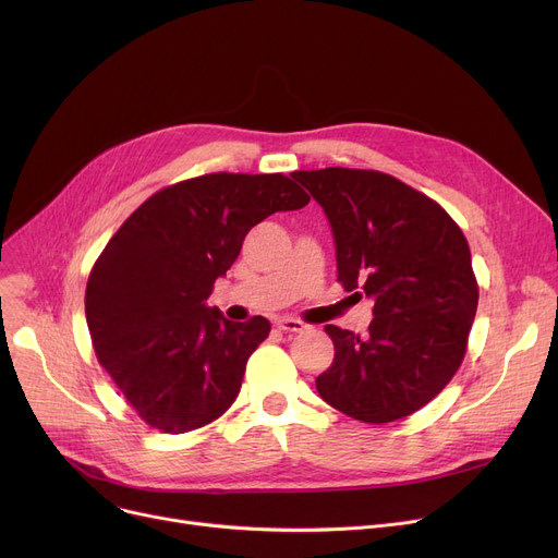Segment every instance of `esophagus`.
Listing matches in <instances>:
<instances>
[{
  "instance_id": "obj_1",
  "label": "esophagus",
  "mask_w": 558,
  "mask_h": 558,
  "mask_svg": "<svg viewBox=\"0 0 558 558\" xmlns=\"http://www.w3.org/2000/svg\"><path fill=\"white\" fill-rule=\"evenodd\" d=\"M277 329L290 331V333H302L308 327L302 320H298V317H281V320H277Z\"/></svg>"
}]
</instances>
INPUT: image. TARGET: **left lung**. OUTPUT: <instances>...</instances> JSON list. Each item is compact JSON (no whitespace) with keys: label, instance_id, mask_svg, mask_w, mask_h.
<instances>
[{"label":"left lung","instance_id":"1","mask_svg":"<svg viewBox=\"0 0 558 558\" xmlns=\"http://www.w3.org/2000/svg\"><path fill=\"white\" fill-rule=\"evenodd\" d=\"M293 177L331 222L338 283L375 300L365 336L325 327L336 354L315 388L354 420H402L429 404L463 363L480 302L465 235L438 202L386 172Z\"/></svg>","mask_w":558,"mask_h":558}]
</instances>
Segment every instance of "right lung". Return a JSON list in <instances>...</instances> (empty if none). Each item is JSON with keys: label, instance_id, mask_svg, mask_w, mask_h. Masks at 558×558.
Listing matches in <instances>:
<instances>
[{"label": "right lung", "instance_id": "obj_1", "mask_svg": "<svg viewBox=\"0 0 558 558\" xmlns=\"http://www.w3.org/2000/svg\"><path fill=\"white\" fill-rule=\"evenodd\" d=\"M308 199L281 172L202 174L147 197L106 243L86 286L88 331L149 427L185 434L233 404L270 323H231L206 300L252 227Z\"/></svg>", "mask_w": 558, "mask_h": 558}]
</instances>
